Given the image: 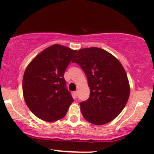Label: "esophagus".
I'll return each instance as SVG.
<instances>
[{
    "mask_svg": "<svg viewBox=\"0 0 154 154\" xmlns=\"http://www.w3.org/2000/svg\"><path fill=\"white\" fill-rule=\"evenodd\" d=\"M77 91H75V92H74L73 93V95H74V98H77Z\"/></svg>",
    "mask_w": 154,
    "mask_h": 154,
    "instance_id": "esophagus-1",
    "label": "esophagus"
}]
</instances>
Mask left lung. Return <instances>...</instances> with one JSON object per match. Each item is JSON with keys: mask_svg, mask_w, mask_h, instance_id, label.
Listing matches in <instances>:
<instances>
[{"mask_svg": "<svg viewBox=\"0 0 154 154\" xmlns=\"http://www.w3.org/2000/svg\"><path fill=\"white\" fill-rule=\"evenodd\" d=\"M87 77L91 93L80 103L83 117L93 125L110 122L126 106L130 85L125 69L113 55L99 48L79 49L73 60Z\"/></svg>", "mask_w": 154, "mask_h": 154, "instance_id": "left-lung-1", "label": "left lung"}]
</instances>
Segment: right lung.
Instances as JSON below:
<instances>
[{"label": "right lung", "instance_id": "obj_1", "mask_svg": "<svg viewBox=\"0 0 154 154\" xmlns=\"http://www.w3.org/2000/svg\"><path fill=\"white\" fill-rule=\"evenodd\" d=\"M76 53L55 44L40 53L26 67L23 95L29 110L39 119L45 122L62 119L74 101L63 75Z\"/></svg>", "mask_w": 154, "mask_h": 154}]
</instances>
